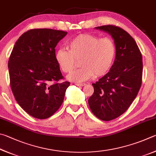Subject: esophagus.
I'll return each instance as SVG.
<instances>
[{
    "label": "esophagus",
    "mask_w": 156,
    "mask_h": 156,
    "mask_svg": "<svg viewBox=\"0 0 156 156\" xmlns=\"http://www.w3.org/2000/svg\"><path fill=\"white\" fill-rule=\"evenodd\" d=\"M75 85H76V86H85V85H86V83H75Z\"/></svg>",
    "instance_id": "obj_1"
}]
</instances>
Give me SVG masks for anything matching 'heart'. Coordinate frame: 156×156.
Listing matches in <instances>:
<instances>
[{
    "label": "heart",
    "instance_id": "b5f03b06",
    "mask_svg": "<svg viewBox=\"0 0 156 156\" xmlns=\"http://www.w3.org/2000/svg\"><path fill=\"white\" fill-rule=\"evenodd\" d=\"M68 51L59 48L55 59L63 73H70L80 60L81 68L68 76L76 82L85 81L95 76H102L110 70L116 54V46L112 38H101L92 34H81L68 44Z\"/></svg>",
    "mask_w": 156,
    "mask_h": 156
}]
</instances>
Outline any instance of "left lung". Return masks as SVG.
I'll list each match as a JSON object with an SVG mask.
<instances>
[{"label": "left lung", "mask_w": 156, "mask_h": 156, "mask_svg": "<svg viewBox=\"0 0 156 156\" xmlns=\"http://www.w3.org/2000/svg\"><path fill=\"white\" fill-rule=\"evenodd\" d=\"M97 29L110 34L116 46L110 70L95 83L88 104L102 121L118 118L126 112L137 96L142 84L143 57L134 39L119 27L108 24Z\"/></svg>", "instance_id": "8db88e82"}]
</instances>
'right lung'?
Instances as JSON below:
<instances>
[{
  "mask_svg": "<svg viewBox=\"0 0 156 156\" xmlns=\"http://www.w3.org/2000/svg\"><path fill=\"white\" fill-rule=\"evenodd\" d=\"M66 31L33 29L16 41L8 61L10 86L16 101L29 115L45 119L62 105L70 86L55 59V46Z\"/></svg>",
  "mask_w": 156,
  "mask_h": 156,
  "instance_id": "1",
  "label": "right lung"
}]
</instances>
